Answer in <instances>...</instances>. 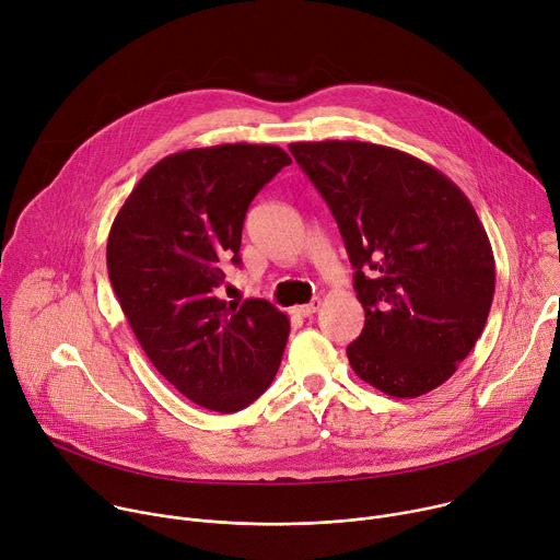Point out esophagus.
Here are the masks:
<instances>
[{"label":"esophagus","instance_id":"1","mask_svg":"<svg viewBox=\"0 0 560 560\" xmlns=\"http://www.w3.org/2000/svg\"><path fill=\"white\" fill-rule=\"evenodd\" d=\"M318 307H322V301H318V299H312L310 303H305V305H296L292 312L294 314H299V316H312Z\"/></svg>","mask_w":560,"mask_h":560}]
</instances>
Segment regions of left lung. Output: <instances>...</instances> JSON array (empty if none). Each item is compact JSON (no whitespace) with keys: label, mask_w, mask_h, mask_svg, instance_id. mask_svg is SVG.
Listing matches in <instances>:
<instances>
[{"label":"left lung","mask_w":560,"mask_h":560,"mask_svg":"<svg viewBox=\"0 0 560 560\" xmlns=\"http://www.w3.org/2000/svg\"><path fill=\"white\" fill-rule=\"evenodd\" d=\"M296 164L330 206L365 326L348 346L359 378L415 398L445 383L481 337L494 253L463 190L396 148L296 141Z\"/></svg>","instance_id":"left-lung-1"}]
</instances>
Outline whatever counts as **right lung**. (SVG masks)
Wrapping results in <instances>:
<instances>
[{"instance_id": "right-lung-1", "label": "right lung", "mask_w": 560, "mask_h": 560, "mask_svg": "<svg viewBox=\"0 0 560 560\" xmlns=\"http://www.w3.org/2000/svg\"><path fill=\"white\" fill-rule=\"evenodd\" d=\"M270 143H221L164 156L119 208L108 277L150 363L192 404L238 412L272 383L290 318L266 299L223 301L250 201L283 168Z\"/></svg>"}]
</instances>
